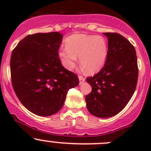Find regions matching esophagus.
Masks as SVG:
<instances>
[{
	"instance_id": "1",
	"label": "esophagus",
	"mask_w": 151,
	"mask_h": 151,
	"mask_svg": "<svg viewBox=\"0 0 151 151\" xmlns=\"http://www.w3.org/2000/svg\"><path fill=\"white\" fill-rule=\"evenodd\" d=\"M79 80H80V84H82L83 82H85V78L84 77H83V76L80 75V76H79Z\"/></svg>"
}]
</instances>
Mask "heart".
Instances as JSON below:
<instances>
[{"label": "heart", "mask_w": 151, "mask_h": 151, "mask_svg": "<svg viewBox=\"0 0 151 151\" xmlns=\"http://www.w3.org/2000/svg\"><path fill=\"white\" fill-rule=\"evenodd\" d=\"M66 45L60 47L58 55L62 64L67 69L74 68L77 57H80L81 66L89 74L97 72L105 64L108 46L102 36L74 34L66 39Z\"/></svg>", "instance_id": "obj_1"}]
</instances>
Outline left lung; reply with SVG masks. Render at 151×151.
I'll use <instances>...</instances> for the list:
<instances>
[{"instance_id": "8db88e82", "label": "left lung", "mask_w": 151, "mask_h": 151, "mask_svg": "<svg viewBox=\"0 0 151 151\" xmlns=\"http://www.w3.org/2000/svg\"><path fill=\"white\" fill-rule=\"evenodd\" d=\"M108 39V54L104 67L87 77L92 91L85 97L88 110L99 118L119 113L133 96L138 80L134 47L118 33H104Z\"/></svg>"}]
</instances>
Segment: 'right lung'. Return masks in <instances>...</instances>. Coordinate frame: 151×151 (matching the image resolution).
Returning <instances> with one entry per match:
<instances>
[{
    "mask_svg": "<svg viewBox=\"0 0 151 151\" xmlns=\"http://www.w3.org/2000/svg\"><path fill=\"white\" fill-rule=\"evenodd\" d=\"M63 35L58 32L28 35L13 50L11 80L25 108L49 116L63 106L70 88L79 85L77 75L66 69L59 58Z\"/></svg>",
    "mask_w": 151,
    "mask_h": 151,
    "instance_id": "1",
    "label": "right lung"
}]
</instances>
